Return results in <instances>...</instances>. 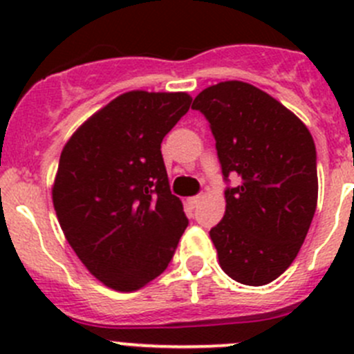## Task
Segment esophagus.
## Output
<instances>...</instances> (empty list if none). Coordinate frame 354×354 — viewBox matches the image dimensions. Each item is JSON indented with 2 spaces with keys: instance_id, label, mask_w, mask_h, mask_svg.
I'll list each match as a JSON object with an SVG mask.
<instances>
[{
  "instance_id": "34e87169",
  "label": "esophagus",
  "mask_w": 354,
  "mask_h": 354,
  "mask_svg": "<svg viewBox=\"0 0 354 354\" xmlns=\"http://www.w3.org/2000/svg\"><path fill=\"white\" fill-rule=\"evenodd\" d=\"M200 202H202V197H200V195H197V197H190V198L187 200V203L190 207H197Z\"/></svg>"
}]
</instances>
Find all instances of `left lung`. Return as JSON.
<instances>
[{
	"instance_id": "8db88e82",
	"label": "left lung",
	"mask_w": 354,
	"mask_h": 354,
	"mask_svg": "<svg viewBox=\"0 0 354 354\" xmlns=\"http://www.w3.org/2000/svg\"><path fill=\"white\" fill-rule=\"evenodd\" d=\"M192 108L209 120L226 190V212L210 230L219 266L248 286L272 283L292 263L319 197L308 128L267 92L240 80L203 88Z\"/></svg>"
}]
</instances>
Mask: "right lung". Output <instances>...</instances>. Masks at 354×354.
<instances>
[{
	"mask_svg": "<svg viewBox=\"0 0 354 354\" xmlns=\"http://www.w3.org/2000/svg\"><path fill=\"white\" fill-rule=\"evenodd\" d=\"M190 104L187 92H124L63 147L53 183L59 226L88 272L114 291L160 276L187 230L160 142Z\"/></svg>",
	"mask_w": 354,
	"mask_h": 354,
	"instance_id": "right-lung-1",
	"label": "right lung"
}]
</instances>
